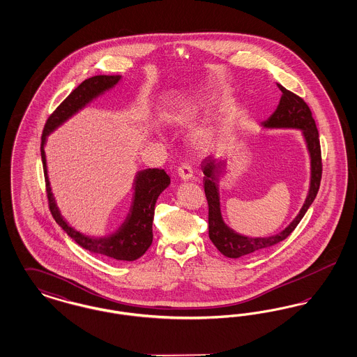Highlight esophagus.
<instances>
[{
    "instance_id": "1",
    "label": "esophagus",
    "mask_w": 357,
    "mask_h": 357,
    "mask_svg": "<svg viewBox=\"0 0 357 357\" xmlns=\"http://www.w3.org/2000/svg\"><path fill=\"white\" fill-rule=\"evenodd\" d=\"M178 175H179V178L182 179V181H185V182H188V181H191V178H192V169L188 166V165H181L179 166V169H178Z\"/></svg>"
}]
</instances>
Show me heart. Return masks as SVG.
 <instances>
[{
  "label": "heart",
  "mask_w": 357,
  "mask_h": 357,
  "mask_svg": "<svg viewBox=\"0 0 357 357\" xmlns=\"http://www.w3.org/2000/svg\"><path fill=\"white\" fill-rule=\"evenodd\" d=\"M211 135H213L211 131H201V132H198V135L195 137L197 143L201 147H206L210 143V140H211Z\"/></svg>",
  "instance_id": "obj_1"
}]
</instances>
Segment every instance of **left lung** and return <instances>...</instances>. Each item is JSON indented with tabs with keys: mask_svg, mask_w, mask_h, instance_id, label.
Wrapping results in <instances>:
<instances>
[{
	"mask_svg": "<svg viewBox=\"0 0 357 357\" xmlns=\"http://www.w3.org/2000/svg\"><path fill=\"white\" fill-rule=\"evenodd\" d=\"M278 88L281 89L282 95L277 105V109L273 112L269 119L262 123V127L266 130L284 128L301 131L310 159V178L305 202L300 208L296 218L278 234H274L271 237H249L239 234L223 221L222 217L218 178L225 170L227 162L222 158L217 159L211 155L207 156L202 162L201 169L204 174V194L208 204V237L222 255L229 258H239L243 255H252L258 250L271 248L273 245L288 238L289 234L296 229V226L305 215L307 208L313 204L320 188L323 171L321 150L319 131L314 119L312 118V112L307 104L301 98H298L282 85L278 84Z\"/></svg>",
	"mask_w": 357,
	"mask_h": 357,
	"instance_id": "left-lung-1",
	"label": "left lung"
}]
</instances>
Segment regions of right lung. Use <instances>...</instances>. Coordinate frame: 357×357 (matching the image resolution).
I'll use <instances>...</instances> for the list:
<instances>
[{
  "mask_svg": "<svg viewBox=\"0 0 357 357\" xmlns=\"http://www.w3.org/2000/svg\"><path fill=\"white\" fill-rule=\"evenodd\" d=\"M121 80L120 75H99L84 80L77 88H75L68 98L61 102L56 111L47 120L43 137H41V159L44 166L47 194L50 201V208L54 221L83 249L114 258L118 261H135L147 252L153 243V221L155 204L158 197L170 186V176L165 170L146 169L137 171L134 179V195L130 213L119 227L105 237H91L73 229L61 215L56 199L52 192L51 182L48 176L45 143L47 137L63 126L67 120L82 111L88 104L96 100L102 93L112 89Z\"/></svg>",
  "mask_w": 357,
  "mask_h": 357,
  "instance_id": "1",
  "label": "right lung"
}]
</instances>
